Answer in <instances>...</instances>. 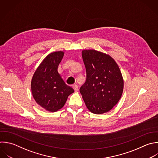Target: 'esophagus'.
<instances>
[{"label":"esophagus","instance_id":"34e87169","mask_svg":"<svg viewBox=\"0 0 158 158\" xmlns=\"http://www.w3.org/2000/svg\"><path fill=\"white\" fill-rule=\"evenodd\" d=\"M72 87H73V88L74 89V90H75V91H78V86H77V85L74 84V85H72Z\"/></svg>","mask_w":158,"mask_h":158}]
</instances>
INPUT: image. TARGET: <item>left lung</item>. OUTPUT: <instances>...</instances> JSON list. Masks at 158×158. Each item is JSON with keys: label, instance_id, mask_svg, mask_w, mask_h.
<instances>
[{"label": "left lung", "instance_id": "obj_1", "mask_svg": "<svg viewBox=\"0 0 158 158\" xmlns=\"http://www.w3.org/2000/svg\"><path fill=\"white\" fill-rule=\"evenodd\" d=\"M82 57L86 80L80 91L85 103L93 114L109 112L123 93V80L119 67L110 56L93 49L83 50Z\"/></svg>", "mask_w": 158, "mask_h": 158}]
</instances>
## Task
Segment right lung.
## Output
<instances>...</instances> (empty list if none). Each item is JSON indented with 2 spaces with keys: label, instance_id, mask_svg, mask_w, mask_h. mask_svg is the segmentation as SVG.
Returning a JSON list of instances; mask_svg holds the SVG:
<instances>
[{
  "label": "right lung",
  "instance_id": "1",
  "mask_svg": "<svg viewBox=\"0 0 158 158\" xmlns=\"http://www.w3.org/2000/svg\"><path fill=\"white\" fill-rule=\"evenodd\" d=\"M64 52L51 53L43 60L31 80V91L36 102L46 110L54 112L64 106L73 89L65 84L57 72Z\"/></svg>",
  "mask_w": 158,
  "mask_h": 158
}]
</instances>
